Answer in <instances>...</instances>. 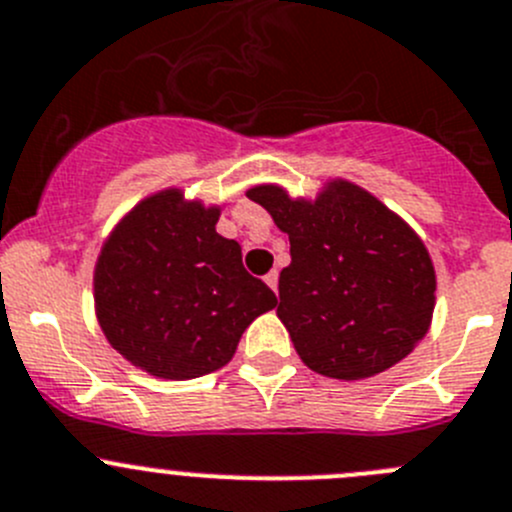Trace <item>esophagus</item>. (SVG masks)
<instances>
[{"label": "esophagus", "mask_w": 512, "mask_h": 512, "mask_svg": "<svg viewBox=\"0 0 512 512\" xmlns=\"http://www.w3.org/2000/svg\"><path fill=\"white\" fill-rule=\"evenodd\" d=\"M278 280H280L278 270H270V272H267V275H265V283L270 285V288L275 290V293H278Z\"/></svg>", "instance_id": "obj_1"}]
</instances>
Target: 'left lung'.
Returning <instances> with one entry per match:
<instances>
[{"label": "left lung", "instance_id": "8db88e82", "mask_svg": "<svg viewBox=\"0 0 512 512\" xmlns=\"http://www.w3.org/2000/svg\"><path fill=\"white\" fill-rule=\"evenodd\" d=\"M247 197L290 237L275 305L308 369L353 381L412 353L429 331L437 280L409 224L348 181L315 202H295L280 186Z\"/></svg>", "mask_w": 512, "mask_h": 512}]
</instances>
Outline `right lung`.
<instances>
[{"label": "right lung", "mask_w": 512, "mask_h": 512, "mask_svg": "<svg viewBox=\"0 0 512 512\" xmlns=\"http://www.w3.org/2000/svg\"><path fill=\"white\" fill-rule=\"evenodd\" d=\"M219 209L169 189L143 199L95 265L105 338L161 379H197L229 364L245 328L278 298L242 265V247L214 224Z\"/></svg>", "instance_id": "right-lung-1"}]
</instances>
